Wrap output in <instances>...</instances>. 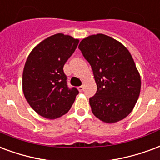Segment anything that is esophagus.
<instances>
[{"mask_svg": "<svg viewBox=\"0 0 160 160\" xmlns=\"http://www.w3.org/2000/svg\"><path fill=\"white\" fill-rule=\"evenodd\" d=\"M78 90H79V91H80V92H83V91H84V86H79V87H78Z\"/></svg>", "mask_w": 160, "mask_h": 160, "instance_id": "obj_1", "label": "esophagus"}]
</instances>
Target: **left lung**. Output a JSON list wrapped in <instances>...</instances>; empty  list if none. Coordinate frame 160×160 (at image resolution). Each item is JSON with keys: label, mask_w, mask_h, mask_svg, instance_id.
<instances>
[{"label": "left lung", "mask_w": 160, "mask_h": 160, "mask_svg": "<svg viewBox=\"0 0 160 160\" xmlns=\"http://www.w3.org/2000/svg\"><path fill=\"white\" fill-rule=\"evenodd\" d=\"M79 49L92 66L97 92L90 98L93 114L102 121L115 123L131 113L141 90V77L126 47L102 34L80 41Z\"/></svg>", "instance_id": "8db88e82"}]
</instances>
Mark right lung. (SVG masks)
I'll return each mask as SVG.
<instances>
[{
	"label": "right lung",
	"mask_w": 160,
	"mask_h": 160,
	"mask_svg": "<svg viewBox=\"0 0 160 160\" xmlns=\"http://www.w3.org/2000/svg\"><path fill=\"white\" fill-rule=\"evenodd\" d=\"M79 40L56 34L32 50L23 72V92L33 109L47 119H57L68 113L79 94L69 88L63 66L74 52Z\"/></svg>",
	"instance_id": "add662e5"
}]
</instances>
